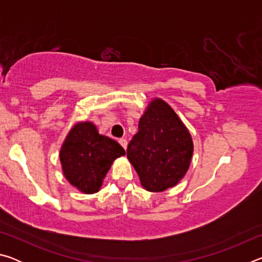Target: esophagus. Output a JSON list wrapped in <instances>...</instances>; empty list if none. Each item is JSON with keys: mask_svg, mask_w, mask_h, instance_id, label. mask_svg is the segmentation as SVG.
<instances>
[{"mask_svg": "<svg viewBox=\"0 0 262 262\" xmlns=\"http://www.w3.org/2000/svg\"><path fill=\"white\" fill-rule=\"evenodd\" d=\"M119 143L121 144V147H122L123 149L127 148V140H126V139H120V140H119Z\"/></svg>", "mask_w": 262, "mask_h": 262, "instance_id": "1", "label": "esophagus"}]
</instances>
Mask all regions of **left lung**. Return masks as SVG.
<instances>
[{"mask_svg": "<svg viewBox=\"0 0 262 262\" xmlns=\"http://www.w3.org/2000/svg\"><path fill=\"white\" fill-rule=\"evenodd\" d=\"M192 155L187 128L170 106L155 99L140 119L139 132L127 148V157L142 186L150 192L173 187L187 172Z\"/></svg>", "mask_w": 262, "mask_h": 262, "instance_id": "1", "label": "left lung"}]
</instances>
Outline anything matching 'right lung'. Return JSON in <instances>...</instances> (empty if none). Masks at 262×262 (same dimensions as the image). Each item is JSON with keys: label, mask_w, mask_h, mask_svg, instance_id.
<instances>
[{"label": "right lung", "mask_w": 262, "mask_h": 262, "mask_svg": "<svg viewBox=\"0 0 262 262\" xmlns=\"http://www.w3.org/2000/svg\"><path fill=\"white\" fill-rule=\"evenodd\" d=\"M126 154L118 142L99 135L91 122L73 127L60 151L63 173L70 184L83 193L98 192L115 158Z\"/></svg>", "instance_id": "add662e5"}]
</instances>
